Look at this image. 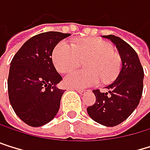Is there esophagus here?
Returning a JSON list of instances; mask_svg holds the SVG:
<instances>
[{
    "label": "esophagus",
    "instance_id": "esophagus-1",
    "mask_svg": "<svg viewBox=\"0 0 150 150\" xmlns=\"http://www.w3.org/2000/svg\"><path fill=\"white\" fill-rule=\"evenodd\" d=\"M74 90H76V91H77L79 93H81V94H83V93H84L86 91L84 90V89H81V88H76V89H74Z\"/></svg>",
    "mask_w": 150,
    "mask_h": 150
}]
</instances>
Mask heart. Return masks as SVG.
<instances>
[{
  "label": "heart",
  "instance_id": "1",
  "mask_svg": "<svg viewBox=\"0 0 150 150\" xmlns=\"http://www.w3.org/2000/svg\"><path fill=\"white\" fill-rule=\"evenodd\" d=\"M87 70L76 71L65 78V83L72 88H86L114 81L122 70V57L113 51L112 44L100 38H88L78 41L74 47L62 40L57 44L52 60L57 70L67 74L77 68L81 61Z\"/></svg>",
  "mask_w": 150,
  "mask_h": 150
}]
</instances>
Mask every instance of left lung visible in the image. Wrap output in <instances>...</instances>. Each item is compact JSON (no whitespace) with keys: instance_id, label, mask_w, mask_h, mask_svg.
<instances>
[{"instance_id":"left-lung-1","label":"left lung","mask_w":150,"mask_h":150,"mask_svg":"<svg viewBox=\"0 0 150 150\" xmlns=\"http://www.w3.org/2000/svg\"><path fill=\"white\" fill-rule=\"evenodd\" d=\"M116 46L122 67L116 80L107 86L106 93L93 90L96 101L87 107L89 116L107 127L122 123L139 105L143 91L144 71L136 51L127 42L114 35L103 36Z\"/></svg>"}]
</instances>
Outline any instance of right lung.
<instances>
[{
  "mask_svg": "<svg viewBox=\"0 0 150 150\" xmlns=\"http://www.w3.org/2000/svg\"><path fill=\"white\" fill-rule=\"evenodd\" d=\"M69 36L57 31L38 34L27 40L11 62L10 103L18 117L31 127L47 124L59 110L65 90L57 87L62 76L51 57L57 44Z\"/></svg>",
  "mask_w": 150,
  "mask_h": 150,
  "instance_id": "1",
  "label": "right lung"
}]
</instances>
